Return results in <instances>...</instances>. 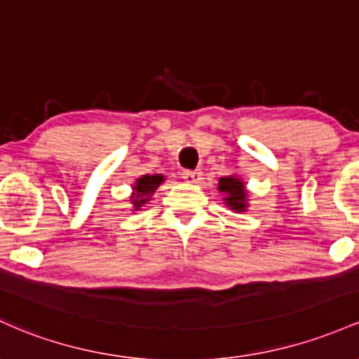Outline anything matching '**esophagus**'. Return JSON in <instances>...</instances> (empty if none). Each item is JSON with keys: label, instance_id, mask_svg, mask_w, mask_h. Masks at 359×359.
<instances>
[{"label": "esophagus", "instance_id": "esophagus-1", "mask_svg": "<svg viewBox=\"0 0 359 359\" xmlns=\"http://www.w3.org/2000/svg\"><path fill=\"white\" fill-rule=\"evenodd\" d=\"M184 180L189 184H201L203 180V172L201 170H186L184 172Z\"/></svg>", "mask_w": 359, "mask_h": 359}]
</instances>
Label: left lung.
I'll list each match as a JSON object with an SVG mask.
<instances>
[{
	"label": "left lung",
	"mask_w": 359,
	"mask_h": 359,
	"mask_svg": "<svg viewBox=\"0 0 359 359\" xmlns=\"http://www.w3.org/2000/svg\"><path fill=\"white\" fill-rule=\"evenodd\" d=\"M218 192L223 194V203L228 210L235 212H245L249 210V191L237 173L222 177L218 182Z\"/></svg>",
	"instance_id": "8db88e82"
}]
</instances>
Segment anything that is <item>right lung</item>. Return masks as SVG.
Segmentation results:
<instances>
[{
    "label": "right lung",
    "mask_w": 359,
    "mask_h": 359,
    "mask_svg": "<svg viewBox=\"0 0 359 359\" xmlns=\"http://www.w3.org/2000/svg\"><path fill=\"white\" fill-rule=\"evenodd\" d=\"M165 182V175L161 173H148V175H141L140 179H136V182L133 184L131 196L129 201L133 204V211H141V208L151 201V196L155 194L156 189Z\"/></svg>",
    "instance_id": "1"
}]
</instances>
